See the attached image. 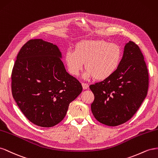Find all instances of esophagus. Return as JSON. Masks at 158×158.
<instances>
[{"label":"esophagus","instance_id":"1","mask_svg":"<svg viewBox=\"0 0 158 158\" xmlns=\"http://www.w3.org/2000/svg\"><path fill=\"white\" fill-rule=\"evenodd\" d=\"M82 86H83V89H87L88 87H89V85L87 83H82Z\"/></svg>","mask_w":158,"mask_h":158}]
</instances>
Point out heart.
<instances>
[{
    "instance_id": "b5f03b06",
    "label": "heart",
    "mask_w": 158,
    "mask_h": 158,
    "mask_svg": "<svg viewBox=\"0 0 158 158\" xmlns=\"http://www.w3.org/2000/svg\"><path fill=\"white\" fill-rule=\"evenodd\" d=\"M123 50L119 45L103 40H83L76 44L75 50L69 49L65 59L68 71L77 76L85 62L84 77L104 80L113 75L120 66Z\"/></svg>"
}]
</instances>
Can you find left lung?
<instances>
[{"mask_svg": "<svg viewBox=\"0 0 158 158\" xmlns=\"http://www.w3.org/2000/svg\"><path fill=\"white\" fill-rule=\"evenodd\" d=\"M149 77L138 45L126 44L120 66L110 77L89 86L94 94L93 114L99 123L116 127L130 120L145 99Z\"/></svg>", "mask_w": 158, "mask_h": 158, "instance_id": "obj_1", "label": "left lung"}]
</instances>
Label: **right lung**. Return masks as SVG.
Returning a JSON list of instances; mask_svg holds the SVG:
<instances>
[{
  "label": "right lung",
  "mask_w": 158,
  "mask_h": 158,
  "mask_svg": "<svg viewBox=\"0 0 158 158\" xmlns=\"http://www.w3.org/2000/svg\"><path fill=\"white\" fill-rule=\"evenodd\" d=\"M61 53L42 39L27 42L16 57L12 71V93L31 123L52 127L64 118L70 102L82 85L65 70Z\"/></svg>",
  "instance_id": "obj_1"
}]
</instances>
